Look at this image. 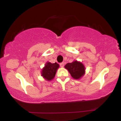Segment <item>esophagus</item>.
Wrapping results in <instances>:
<instances>
[{"label":"esophagus","instance_id":"obj_1","mask_svg":"<svg viewBox=\"0 0 121 121\" xmlns=\"http://www.w3.org/2000/svg\"><path fill=\"white\" fill-rule=\"evenodd\" d=\"M60 65L61 67H64V62H61V63H60Z\"/></svg>","mask_w":121,"mask_h":121}]
</instances>
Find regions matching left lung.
<instances>
[{
	"mask_svg": "<svg viewBox=\"0 0 121 121\" xmlns=\"http://www.w3.org/2000/svg\"><path fill=\"white\" fill-rule=\"evenodd\" d=\"M65 68L68 70L72 77L74 79L80 78L85 73V67L80 62L75 61L68 63L65 65Z\"/></svg>",
	"mask_w": 121,
	"mask_h": 121,
	"instance_id": "left-lung-1",
	"label": "left lung"
}]
</instances>
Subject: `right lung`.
<instances>
[{
    "label": "right lung",
    "mask_w": 121,
    "mask_h": 121,
    "mask_svg": "<svg viewBox=\"0 0 121 121\" xmlns=\"http://www.w3.org/2000/svg\"><path fill=\"white\" fill-rule=\"evenodd\" d=\"M59 65L55 63H51L47 62L45 65V67L43 69L41 74L47 80L50 81L55 77L56 74L57 69L59 68Z\"/></svg>",
    "instance_id": "right-lung-1"
}]
</instances>
